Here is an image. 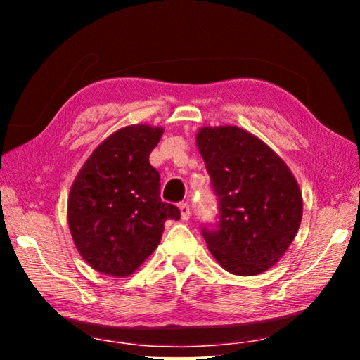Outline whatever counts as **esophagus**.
I'll list each match as a JSON object with an SVG mask.
<instances>
[{"label":"esophagus","instance_id":"esophagus-1","mask_svg":"<svg viewBox=\"0 0 360 360\" xmlns=\"http://www.w3.org/2000/svg\"><path fill=\"white\" fill-rule=\"evenodd\" d=\"M179 211H181V219H182V221H188V219H191V208H188L187 203H181L179 205Z\"/></svg>","mask_w":360,"mask_h":360}]
</instances>
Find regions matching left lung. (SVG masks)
<instances>
[{"label":"left lung","instance_id":"8db88e82","mask_svg":"<svg viewBox=\"0 0 360 360\" xmlns=\"http://www.w3.org/2000/svg\"><path fill=\"white\" fill-rule=\"evenodd\" d=\"M197 148L219 198V225L203 230L212 257L236 276L275 266L303 216L295 176L270 146L235 125H205Z\"/></svg>","mask_w":360,"mask_h":360}]
</instances>
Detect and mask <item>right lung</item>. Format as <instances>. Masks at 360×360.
I'll use <instances>...</instances> for the list:
<instances>
[{
	"mask_svg": "<svg viewBox=\"0 0 360 360\" xmlns=\"http://www.w3.org/2000/svg\"><path fill=\"white\" fill-rule=\"evenodd\" d=\"M163 127L119 129L84 162L68 197V227L77 252L106 276L127 278L160 245L176 206L162 202L160 174L149 155Z\"/></svg>",
	"mask_w": 360,
	"mask_h": 360,
	"instance_id": "1",
	"label": "right lung"
}]
</instances>
